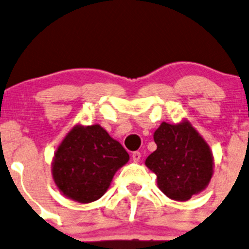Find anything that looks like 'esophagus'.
<instances>
[{
  "mask_svg": "<svg viewBox=\"0 0 249 249\" xmlns=\"http://www.w3.org/2000/svg\"><path fill=\"white\" fill-rule=\"evenodd\" d=\"M141 159V153L140 152H134L132 153V161L139 162Z\"/></svg>",
  "mask_w": 249,
  "mask_h": 249,
  "instance_id": "34e87169",
  "label": "esophagus"
}]
</instances>
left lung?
Returning <instances> with one entry per match:
<instances>
[{
    "label": "left lung",
    "mask_w": 249,
    "mask_h": 249,
    "mask_svg": "<svg viewBox=\"0 0 249 249\" xmlns=\"http://www.w3.org/2000/svg\"><path fill=\"white\" fill-rule=\"evenodd\" d=\"M157 150L145 159V166L157 175L159 189L175 201H188L210 183L213 154L208 143L188 122H162L155 130Z\"/></svg>",
    "instance_id": "left-lung-1"
}]
</instances>
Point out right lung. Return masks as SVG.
<instances>
[{
	"label": "right lung",
	"instance_id": "obj_1",
	"mask_svg": "<svg viewBox=\"0 0 249 249\" xmlns=\"http://www.w3.org/2000/svg\"><path fill=\"white\" fill-rule=\"evenodd\" d=\"M130 157L118 141L99 124L72 127L52 162V176L59 192L79 203L104 196L115 172Z\"/></svg>",
	"mask_w": 249,
	"mask_h": 249
}]
</instances>
